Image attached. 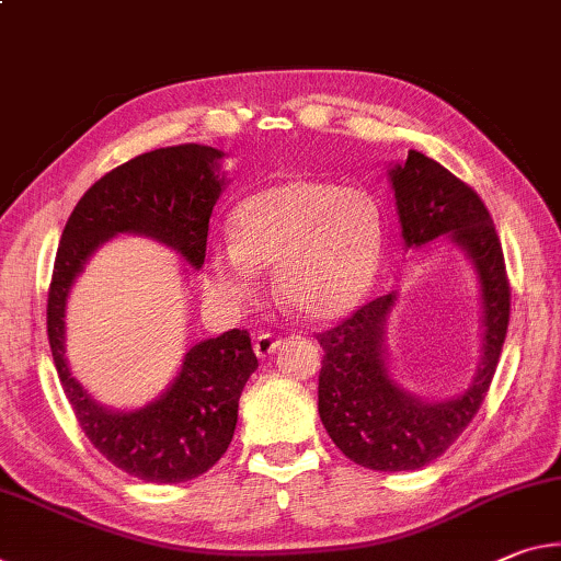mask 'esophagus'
<instances>
[{
    "label": "esophagus",
    "mask_w": 561,
    "mask_h": 561,
    "mask_svg": "<svg viewBox=\"0 0 561 561\" xmlns=\"http://www.w3.org/2000/svg\"><path fill=\"white\" fill-rule=\"evenodd\" d=\"M279 346V340L274 334H270V332H262V334H256V340H254V354L256 357H270V354L277 350Z\"/></svg>",
    "instance_id": "34e87169"
}]
</instances>
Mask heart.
Listing matches in <instances>:
<instances>
[{"mask_svg": "<svg viewBox=\"0 0 561 561\" xmlns=\"http://www.w3.org/2000/svg\"><path fill=\"white\" fill-rule=\"evenodd\" d=\"M234 244L209 256V287L229 305L260 295V270H277L284 307L332 322L352 312L377 277L385 219L377 199L357 186L289 180L266 186L234 211Z\"/></svg>", "mask_w": 561, "mask_h": 561, "instance_id": "heart-1", "label": "heart"}]
</instances>
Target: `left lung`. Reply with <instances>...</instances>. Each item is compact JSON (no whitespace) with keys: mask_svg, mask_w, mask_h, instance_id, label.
<instances>
[{"mask_svg":"<svg viewBox=\"0 0 561 561\" xmlns=\"http://www.w3.org/2000/svg\"><path fill=\"white\" fill-rule=\"evenodd\" d=\"M389 176L404 244L422 247L442 234L457 242L474 262L484 307V352L474 381L465 394L434 404L404 392L387 371L385 322L394 291L317 334L324 350L319 416L329 437L354 465L407 472L442 457L482 407L510 327L512 291L494 221L472 186L414 149Z\"/></svg>","mask_w":561,"mask_h":561,"instance_id":"1","label":"left lung"}]
</instances>
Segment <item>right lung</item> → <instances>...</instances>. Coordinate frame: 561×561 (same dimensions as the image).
Masks as SVG:
<instances>
[{"mask_svg": "<svg viewBox=\"0 0 561 561\" xmlns=\"http://www.w3.org/2000/svg\"><path fill=\"white\" fill-rule=\"evenodd\" d=\"M221 152L202 145L139 154L94 182L67 219L47 297V334L61 387L87 439L137 479L186 482L207 472L234 437L239 397L260 367L247 329H232L186 352L180 377L152 404L112 412L96 404L65 359L69 287L94 249L114 234L154 237L194 270L204 264L211 209L225 186Z\"/></svg>", "mask_w": 561, "mask_h": 561, "instance_id": "add662e5", "label": "right lung"}]
</instances>
